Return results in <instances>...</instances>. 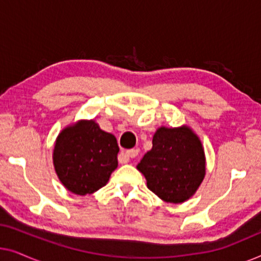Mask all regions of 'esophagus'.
Masks as SVG:
<instances>
[{"instance_id": "obj_1", "label": "esophagus", "mask_w": 261, "mask_h": 261, "mask_svg": "<svg viewBox=\"0 0 261 261\" xmlns=\"http://www.w3.org/2000/svg\"><path fill=\"white\" fill-rule=\"evenodd\" d=\"M138 154H139V148H132V149H129V151H127V152L122 153V154H120L119 162L121 164H126V163L129 162L132 158H135V156H137Z\"/></svg>"}]
</instances>
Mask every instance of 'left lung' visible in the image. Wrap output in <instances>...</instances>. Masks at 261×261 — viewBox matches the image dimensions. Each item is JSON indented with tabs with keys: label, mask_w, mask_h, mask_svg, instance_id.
<instances>
[{
	"label": "left lung",
	"mask_w": 261,
	"mask_h": 261,
	"mask_svg": "<svg viewBox=\"0 0 261 261\" xmlns=\"http://www.w3.org/2000/svg\"><path fill=\"white\" fill-rule=\"evenodd\" d=\"M152 149L137 169L147 188L167 203H183L195 195L205 176V154L198 135L187 124L159 127Z\"/></svg>",
	"instance_id": "left-lung-1"
}]
</instances>
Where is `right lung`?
Listing matches in <instances>:
<instances>
[{
    "label": "right lung",
    "mask_w": 261,
    "mask_h": 261,
    "mask_svg": "<svg viewBox=\"0 0 261 261\" xmlns=\"http://www.w3.org/2000/svg\"><path fill=\"white\" fill-rule=\"evenodd\" d=\"M116 138L95 120H80L58 134L53 166L59 180L74 195H91L108 183L117 167Z\"/></svg>",
    "instance_id": "right-lung-1"
}]
</instances>
